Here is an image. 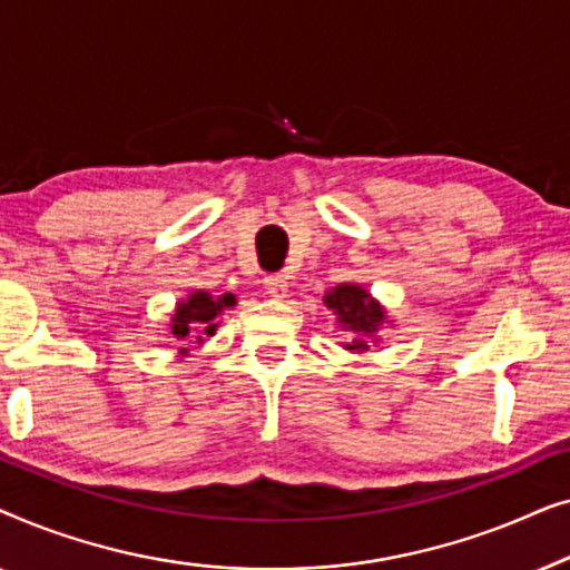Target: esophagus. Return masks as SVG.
Here are the masks:
<instances>
[{
	"mask_svg": "<svg viewBox=\"0 0 570 570\" xmlns=\"http://www.w3.org/2000/svg\"><path fill=\"white\" fill-rule=\"evenodd\" d=\"M264 287H267V293L272 295V298H285L287 295V277L285 275H269L267 279H264Z\"/></svg>",
	"mask_w": 570,
	"mask_h": 570,
	"instance_id": "34e87169",
	"label": "esophagus"
}]
</instances>
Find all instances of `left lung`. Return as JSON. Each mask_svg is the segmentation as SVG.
I'll list each match as a JSON object with an SVG mask.
<instances>
[{
    "mask_svg": "<svg viewBox=\"0 0 570 570\" xmlns=\"http://www.w3.org/2000/svg\"><path fill=\"white\" fill-rule=\"evenodd\" d=\"M324 306L334 311L340 326L350 334L342 347L350 353H368L371 337H376L386 322V311L379 306V301H373L371 293L361 285L340 283L324 295Z\"/></svg>",
    "mask_w": 570,
    "mask_h": 570,
    "instance_id": "obj_1",
    "label": "left lung"
}]
</instances>
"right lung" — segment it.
Listing matches in <instances>:
<instances>
[{
	"instance_id": "obj_1",
	"label": "right lung",
	"mask_w": 570,
	"mask_h": 570,
	"mask_svg": "<svg viewBox=\"0 0 570 570\" xmlns=\"http://www.w3.org/2000/svg\"><path fill=\"white\" fill-rule=\"evenodd\" d=\"M233 303H236V298H233L230 293L220 295V298H213L207 291H194L189 293V298L176 306L174 318H170V334L184 342H205L202 334L213 337L217 330V316H220L228 306H233ZM181 353H186L184 347Z\"/></svg>"
}]
</instances>
